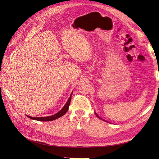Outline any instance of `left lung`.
<instances>
[{
    "label": "left lung",
    "instance_id": "1",
    "mask_svg": "<svg viewBox=\"0 0 159 159\" xmlns=\"http://www.w3.org/2000/svg\"><path fill=\"white\" fill-rule=\"evenodd\" d=\"M95 115H97V116H98V117H99V119H101V118H100V117H99V116H98V115H97V114H96V113H95Z\"/></svg>",
    "mask_w": 159,
    "mask_h": 159
}]
</instances>
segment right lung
Here are the masks:
<instances>
[{
	"mask_svg": "<svg viewBox=\"0 0 159 159\" xmlns=\"http://www.w3.org/2000/svg\"><path fill=\"white\" fill-rule=\"evenodd\" d=\"M72 94V93H71ZM71 95H70V98L68 99V102H67L66 104L64 105V107L62 108L58 113H57L54 115H52V116H48V117H32L30 116H28V117L30 118L31 119H34V120H36V121H53V120H55L57 118H59L63 115L68 111V110L69 109V105L70 104V102H71Z\"/></svg>",
	"mask_w": 159,
	"mask_h": 159,
	"instance_id": "right-lung-1",
	"label": "right lung"
}]
</instances>
